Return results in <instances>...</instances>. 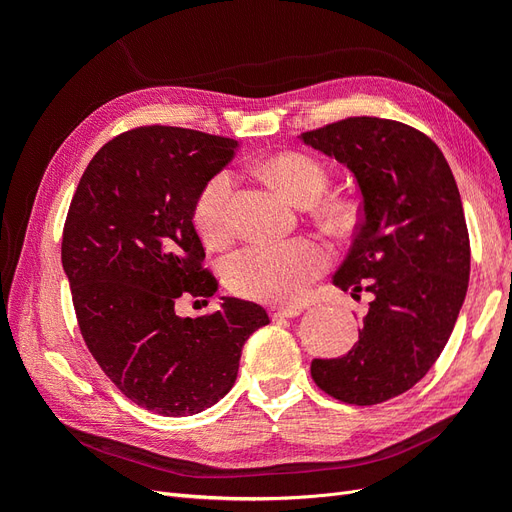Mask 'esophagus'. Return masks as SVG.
<instances>
[{
    "label": "esophagus",
    "mask_w": 512,
    "mask_h": 512,
    "mask_svg": "<svg viewBox=\"0 0 512 512\" xmlns=\"http://www.w3.org/2000/svg\"><path fill=\"white\" fill-rule=\"evenodd\" d=\"M269 314L273 320L280 318H297L301 314V307H292V305H271Z\"/></svg>",
    "instance_id": "1"
}]
</instances>
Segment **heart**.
Listing matches in <instances>:
<instances>
[{"mask_svg": "<svg viewBox=\"0 0 512 512\" xmlns=\"http://www.w3.org/2000/svg\"><path fill=\"white\" fill-rule=\"evenodd\" d=\"M260 170L294 203H314L329 185L327 168L301 151L275 153ZM235 175L224 168L211 175L194 203V224L205 241H222L230 228V200ZM320 222L333 232L348 230L356 220L350 198L331 196L318 203ZM329 267V252L314 239L258 241L241 247L224 262V277L232 292L247 299L292 303L299 301L318 275Z\"/></svg>", "mask_w": 512, "mask_h": 512, "instance_id": "obj_1", "label": "heart"}]
</instances>
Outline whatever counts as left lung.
I'll list each match as a JSON object with an SVG mask.
<instances>
[{
  "label": "left lung",
  "instance_id": "left-lung-1",
  "mask_svg": "<svg viewBox=\"0 0 512 512\" xmlns=\"http://www.w3.org/2000/svg\"><path fill=\"white\" fill-rule=\"evenodd\" d=\"M352 170L361 224L333 284L371 303L359 342L342 359H314L324 393L374 406L410 391L438 361L470 280L461 196L431 138L401 121L348 117L301 134Z\"/></svg>",
  "mask_w": 512,
  "mask_h": 512
}]
</instances>
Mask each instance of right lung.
Returning a JSON list of instances; mask_svg holds the SVG:
<instances>
[{"label": "right lung", "mask_w": 512, "mask_h": 512, "mask_svg": "<svg viewBox=\"0 0 512 512\" xmlns=\"http://www.w3.org/2000/svg\"><path fill=\"white\" fill-rule=\"evenodd\" d=\"M237 147L185 128L128 130L91 158L68 209L61 265L85 344L123 395L162 416L220 401L247 337L269 324L260 305L232 297L213 314L177 316L181 299L207 303L218 290L194 203Z\"/></svg>", "instance_id": "add662e5"}]
</instances>
